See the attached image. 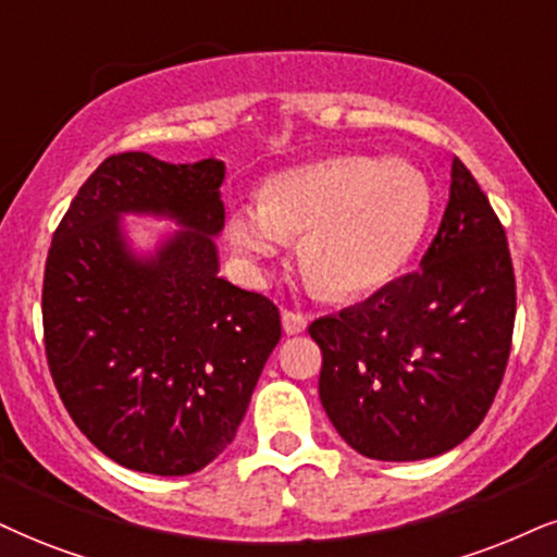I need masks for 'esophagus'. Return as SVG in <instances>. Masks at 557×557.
Returning a JSON list of instances; mask_svg holds the SVG:
<instances>
[{
  "label": "esophagus",
  "instance_id": "1",
  "mask_svg": "<svg viewBox=\"0 0 557 557\" xmlns=\"http://www.w3.org/2000/svg\"><path fill=\"white\" fill-rule=\"evenodd\" d=\"M281 322H284L286 335H299V333L307 331V325H310V318H307L305 312L284 310V312H281Z\"/></svg>",
  "mask_w": 557,
  "mask_h": 557
}]
</instances>
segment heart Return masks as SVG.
Segmentation results:
<instances>
[{
  "label": "heart",
  "mask_w": 557,
  "mask_h": 557,
  "mask_svg": "<svg viewBox=\"0 0 557 557\" xmlns=\"http://www.w3.org/2000/svg\"><path fill=\"white\" fill-rule=\"evenodd\" d=\"M431 216V185L413 162L346 154L281 173L263 203H237L226 243L256 276L265 260L301 237L299 263L333 297L384 284L421 243Z\"/></svg>",
  "instance_id": "obj_1"
}]
</instances>
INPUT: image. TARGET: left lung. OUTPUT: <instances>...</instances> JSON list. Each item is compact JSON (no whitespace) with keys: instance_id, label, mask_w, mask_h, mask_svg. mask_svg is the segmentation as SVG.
<instances>
[{"instance_id":"left-lung-1","label":"left lung","mask_w":557,"mask_h":557,"mask_svg":"<svg viewBox=\"0 0 557 557\" xmlns=\"http://www.w3.org/2000/svg\"><path fill=\"white\" fill-rule=\"evenodd\" d=\"M513 318L504 224L455 157L449 203L421 268L310 325L322 351V408L343 442L369 459L444 455L488 413Z\"/></svg>"}]
</instances>
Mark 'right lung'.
Returning <instances> with one entry per match:
<instances>
[{
    "label": "right lung",
    "mask_w": 557,
    "mask_h": 557,
    "mask_svg": "<svg viewBox=\"0 0 557 557\" xmlns=\"http://www.w3.org/2000/svg\"><path fill=\"white\" fill-rule=\"evenodd\" d=\"M224 162L108 157L51 239L46 359L61 403L106 457L149 475H190L222 455L281 338L278 307L219 278ZM123 213L184 230L134 257Z\"/></svg>",
    "instance_id": "right-lung-1"
}]
</instances>
